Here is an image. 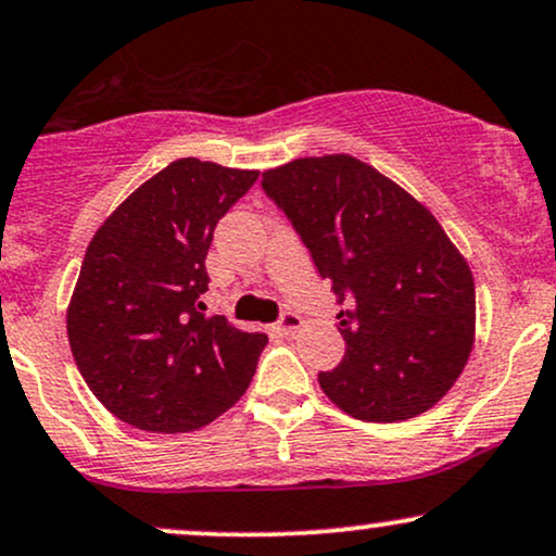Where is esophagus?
<instances>
[{"mask_svg":"<svg viewBox=\"0 0 556 556\" xmlns=\"http://www.w3.org/2000/svg\"><path fill=\"white\" fill-rule=\"evenodd\" d=\"M300 326H303V318L298 316V313H285L282 318H279V324L274 326L279 333H285V337H290V333H295Z\"/></svg>","mask_w":556,"mask_h":556,"instance_id":"esophagus-1","label":"esophagus"}]
</instances>
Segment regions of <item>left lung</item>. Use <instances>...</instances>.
<instances>
[{
  "instance_id": "1",
  "label": "left lung",
  "mask_w": 556,
  "mask_h": 556,
  "mask_svg": "<svg viewBox=\"0 0 556 556\" xmlns=\"http://www.w3.org/2000/svg\"><path fill=\"white\" fill-rule=\"evenodd\" d=\"M346 311L342 365L318 383L363 422L432 409L464 372L477 333L473 274L434 214L352 155L298 157L264 173Z\"/></svg>"
}]
</instances>
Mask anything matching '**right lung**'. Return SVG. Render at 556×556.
Segmentation results:
<instances>
[{"label":"right lung","mask_w":556,"mask_h":556,"mask_svg":"<svg viewBox=\"0 0 556 556\" xmlns=\"http://www.w3.org/2000/svg\"><path fill=\"white\" fill-rule=\"evenodd\" d=\"M258 170L180 157L109 214L85 251L66 337L85 383L122 422L191 432L249 388L266 333L204 316L214 225Z\"/></svg>","instance_id":"1"}]
</instances>
